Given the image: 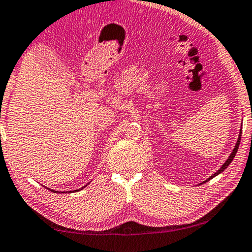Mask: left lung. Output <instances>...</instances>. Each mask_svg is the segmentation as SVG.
Instances as JSON below:
<instances>
[{
	"instance_id": "left-lung-1",
	"label": "left lung",
	"mask_w": 252,
	"mask_h": 252,
	"mask_svg": "<svg viewBox=\"0 0 252 252\" xmlns=\"http://www.w3.org/2000/svg\"><path fill=\"white\" fill-rule=\"evenodd\" d=\"M241 134H242V128L240 129V133H239V137H238V141H237V143H235V145H234V149H233V151H232L231 152V154L229 156V158H227V160L224 162L223 163V165L220 166V168L218 170V171H216L215 173H213V175L210 177V178H207L206 180L205 181H203L202 184H204V183H207L208 180H211V179H213V178L214 177H216L218 175H220V173H222L224 170H225L227 166L230 165V163L232 161H233V158H234V157H235V154H237V152H238V149H239V145H240V141H241Z\"/></svg>"
}]
</instances>
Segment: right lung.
Instances as JSON below:
<instances>
[{"instance_id":"right-lung-1","label":"right lung","mask_w":252,"mask_h":252,"mask_svg":"<svg viewBox=\"0 0 252 252\" xmlns=\"http://www.w3.org/2000/svg\"><path fill=\"white\" fill-rule=\"evenodd\" d=\"M87 186H88V185H87ZM84 187H86V186H84ZM84 187H82L81 189H83ZM48 189H49V188H48ZM81 189H76V190H74V191H79V190H81ZM49 190H50V189H49ZM52 191H53V192H56L55 190H52ZM57 192H60V191H57ZM67 192H68V191H67ZM69 192H72V191H69Z\"/></svg>"}]
</instances>
